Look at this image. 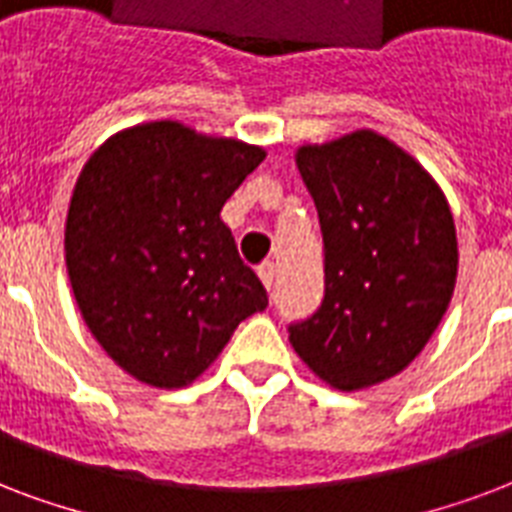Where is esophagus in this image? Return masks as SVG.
Segmentation results:
<instances>
[{"mask_svg": "<svg viewBox=\"0 0 512 512\" xmlns=\"http://www.w3.org/2000/svg\"><path fill=\"white\" fill-rule=\"evenodd\" d=\"M275 275H277L275 261H264V264H259V277H261V283L267 285V288H272V283H275Z\"/></svg>", "mask_w": 512, "mask_h": 512, "instance_id": "34e87169", "label": "esophagus"}]
</instances>
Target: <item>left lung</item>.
<instances>
[{
	"instance_id": "8db88e82",
	"label": "left lung",
	"mask_w": 512,
	"mask_h": 512,
	"mask_svg": "<svg viewBox=\"0 0 512 512\" xmlns=\"http://www.w3.org/2000/svg\"><path fill=\"white\" fill-rule=\"evenodd\" d=\"M296 165L318 208L326 293L288 339L323 382L363 390L400 374L449 310L454 216L433 176L374 130L301 146Z\"/></svg>"
}]
</instances>
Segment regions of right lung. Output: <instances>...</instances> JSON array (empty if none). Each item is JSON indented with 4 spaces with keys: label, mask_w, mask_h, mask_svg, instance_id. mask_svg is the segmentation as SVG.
<instances>
[{
    "label": "right lung",
    "mask_w": 512,
    "mask_h": 512,
    "mask_svg": "<svg viewBox=\"0 0 512 512\" xmlns=\"http://www.w3.org/2000/svg\"><path fill=\"white\" fill-rule=\"evenodd\" d=\"M267 154L235 138L146 122L79 173L66 269L90 334L138 382L186 387L269 304L221 208Z\"/></svg>",
    "instance_id": "1"
}]
</instances>
